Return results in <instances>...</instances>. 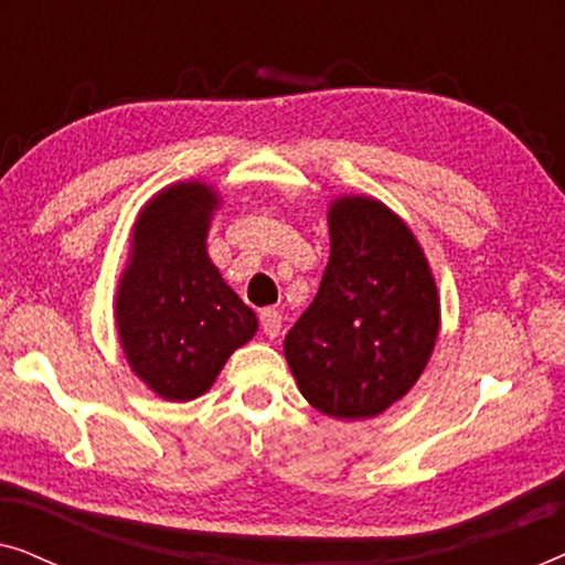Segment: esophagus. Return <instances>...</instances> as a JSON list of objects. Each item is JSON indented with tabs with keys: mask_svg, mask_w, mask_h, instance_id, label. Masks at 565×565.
<instances>
[{
	"mask_svg": "<svg viewBox=\"0 0 565 565\" xmlns=\"http://www.w3.org/2000/svg\"><path fill=\"white\" fill-rule=\"evenodd\" d=\"M259 321H262V331H265L269 339H275L277 334H280V329H282L280 311H275V308H265V311L259 313Z\"/></svg>",
	"mask_w": 565,
	"mask_h": 565,
	"instance_id": "obj_1",
	"label": "esophagus"
}]
</instances>
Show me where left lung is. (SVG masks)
I'll use <instances>...</instances> for the list:
<instances>
[{"label": "left lung", "mask_w": 565, "mask_h": 565, "mask_svg": "<svg viewBox=\"0 0 565 565\" xmlns=\"http://www.w3.org/2000/svg\"><path fill=\"white\" fill-rule=\"evenodd\" d=\"M329 265L285 337V360L316 412L360 422L419 381L439 334L435 275L398 213L370 195L329 203Z\"/></svg>", "instance_id": "obj_1"}]
</instances>
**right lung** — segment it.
<instances>
[{"mask_svg": "<svg viewBox=\"0 0 565 565\" xmlns=\"http://www.w3.org/2000/svg\"><path fill=\"white\" fill-rule=\"evenodd\" d=\"M221 192L203 180L167 184L138 211L115 290V329L128 367L159 398L211 391L231 354L257 334V313L207 254Z\"/></svg>", "mask_w": 565, "mask_h": 565, "instance_id": "add662e5", "label": "right lung"}]
</instances>
